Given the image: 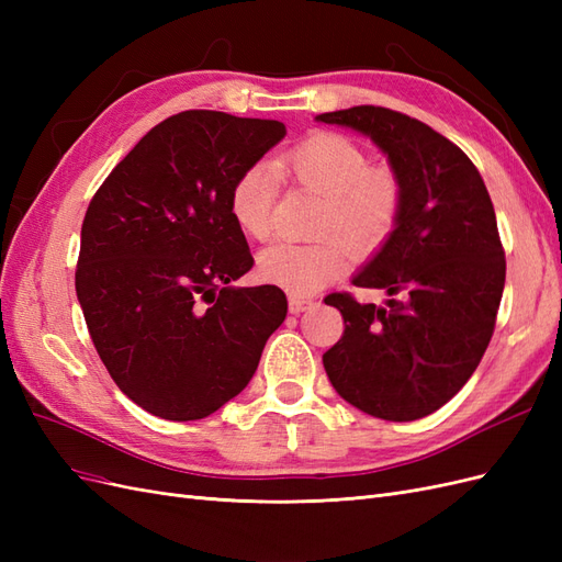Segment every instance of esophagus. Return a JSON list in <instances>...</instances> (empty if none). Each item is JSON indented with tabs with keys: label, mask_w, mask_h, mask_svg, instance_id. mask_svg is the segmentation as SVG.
Returning a JSON list of instances; mask_svg holds the SVG:
<instances>
[{
	"label": "esophagus",
	"mask_w": 562,
	"mask_h": 562,
	"mask_svg": "<svg viewBox=\"0 0 562 562\" xmlns=\"http://www.w3.org/2000/svg\"><path fill=\"white\" fill-rule=\"evenodd\" d=\"M288 304H291V312L293 314H300V312H307V310H312L314 307V300L312 297H291V302H288Z\"/></svg>",
	"instance_id": "esophagus-1"
}]
</instances>
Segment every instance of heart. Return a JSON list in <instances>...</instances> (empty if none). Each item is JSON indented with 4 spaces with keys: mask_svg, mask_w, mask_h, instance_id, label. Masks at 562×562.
Masks as SVG:
<instances>
[{
    "mask_svg": "<svg viewBox=\"0 0 562 562\" xmlns=\"http://www.w3.org/2000/svg\"><path fill=\"white\" fill-rule=\"evenodd\" d=\"M281 176L323 196L316 225L321 241H277L258 258L260 277L295 297L345 274L349 258L342 240L359 255L375 252L401 220L405 187L396 168L370 164L366 149L347 135L318 131L285 149L277 168L250 164L234 178L229 213L250 239L265 241L274 229Z\"/></svg>",
    "mask_w": 562,
    "mask_h": 562,
    "instance_id": "b5f03b06",
    "label": "heart"
}]
</instances>
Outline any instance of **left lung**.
I'll use <instances>...</instances> for the list:
<instances>
[{
	"label": "left lung",
	"mask_w": 562,
	"mask_h": 562,
	"mask_svg": "<svg viewBox=\"0 0 562 562\" xmlns=\"http://www.w3.org/2000/svg\"><path fill=\"white\" fill-rule=\"evenodd\" d=\"M316 119L370 135L405 187L394 234L353 279L391 300L330 293L345 333L323 368L372 417H427L469 382L495 333L506 260L487 187L462 149L403 112L359 105Z\"/></svg>",
	"instance_id": "left-lung-1"
}]
</instances>
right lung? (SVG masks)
<instances>
[{
    "label": "right lung",
    "mask_w": 562,
    "mask_h": 562,
    "mask_svg": "<svg viewBox=\"0 0 562 562\" xmlns=\"http://www.w3.org/2000/svg\"><path fill=\"white\" fill-rule=\"evenodd\" d=\"M285 135L274 119L187 110L119 161L81 225L75 288L110 378L143 411L190 422L241 394L288 312L252 267L229 190Z\"/></svg>",
    "instance_id": "1"
}]
</instances>
